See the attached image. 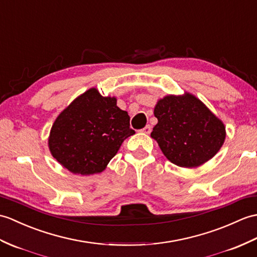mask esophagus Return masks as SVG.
I'll list each match as a JSON object with an SVG mask.
<instances>
[{"label": "esophagus", "instance_id": "esophagus-1", "mask_svg": "<svg viewBox=\"0 0 257 257\" xmlns=\"http://www.w3.org/2000/svg\"><path fill=\"white\" fill-rule=\"evenodd\" d=\"M141 133H142V134H145V135H149V134L151 133V127L149 126V124H147V126L141 130Z\"/></svg>", "mask_w": 257, "mask_h": 257}]
</instances>
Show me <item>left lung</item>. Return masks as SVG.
I'll return each instance as SVG.
<instances>
[{"label": "left lung", "mask_w": 257, "mask_h": 257, "mask_svg": "<svg viewBox=\"0 0 257 257\" xmlns=\"http://www.w3.org/2000/svg\"><path fill=\"white\" fill-rule=\"evenodd\" d=\"M158 123L151 138L170 162L181 168H197L208 162L221 149L225 126L195 95H166L157 101Z\"/></svg>", "instance_id": "1"}]
</instances>
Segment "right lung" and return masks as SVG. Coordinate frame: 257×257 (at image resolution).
I'll list each match as a JSON object with an SVG mask.
<instances>
[{"label": "right lung", "mask_w": 257, "mask_h": 257, "mask_svg": "<svg viewBox=\"0 0 257 257\" xmlns=\"http://www.w3.org/2000/svg\"><path fill=\"white\" fill-rule=\"evenodd\" d=\"M129 120L115 96H103L92 87L56 118L48 147L62 168L73 174H97L107 168L123 140L135 135Z\"/></svg>", "instance_id": "1"}]
</instances>
